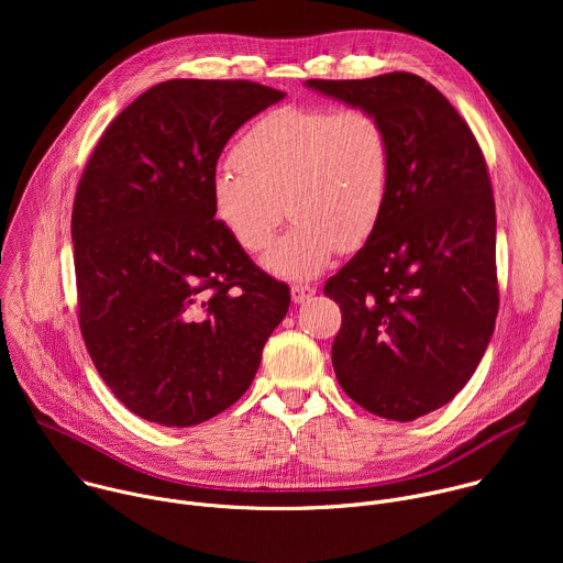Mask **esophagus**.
I'll use <instances>...</instances> for the list:
<instances>
[{"mask_svg": "<svg viewBox=\"0 0 563 563\" xmlns=\"http://www.w3.org/2000/svg\"><path fill=\"white\" fill-rule=\"evenodd\" d=\"M313 294H316V287H309V285H294V287H291V300H294V302H305V300H309Z\"/></svg>", "mask_w": 563, "mask_h": 563, "instance_id": "34e87169", "label": "esophagus"}]
</instances>
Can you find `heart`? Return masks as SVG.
Instances as JSON below:
<instances>
[{
	"label": "heart",
	"mask_w": 563,
	"mask_h": 563,
	"mask_svg": "<svg viewBox=\"0 0 563 563\" xmlns=\"http://www.w3.org/2000/svg\"><path fill=\"white\" fill-rule=\"evenodd\" d=\"M211 180L216 220L250 254L263 252L287 213L296 220L265 256L283 278H311L336 252L361 250L389 198L391 135L363 107H280L233 148Z\"/></svg>",
	"instance_id": "obj_1"
}]
</instances>
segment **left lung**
<instances>
[{
  "label": "left lung",
  "instance_id": "obj_1",
  "mask_svg": "<svg viewBox=\"0 0 563 563\" xmlns=\"http://www.w3.org/2000/svg\"><path fill=\"white\" fill-rule=\"evenodd\" d=\"M307 87L378 113L391 135L385 213L323 291L343 313L332 363L345 394L376 417L415 421L463 389L495 332L497 216L486 157L445 96L415 73Z\"/></svg>",
  "mask_w": 563,
  "mask_h": 563
}]
</instances>
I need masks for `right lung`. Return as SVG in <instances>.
Returning a JSON list of instances; mask_svg holds the SVG:
<instances>
[{"label":"right lung","mask_w":563,"mask_h":563,"mask_svg":"<svg viewBox=\"0 0 563 563\" xmlns=\"http://www.w3.org/2000/svg\"><path fill=\"white\" fill-rule=\"evenodd\" d=\"M283 98L250 79L159 82L107 126L79 178V330L120 404L151 423L189 428L233 406L289 309V287L211 207L224 144Z\"/></svg>","instance_id":"add662e5"}]
</instances>
